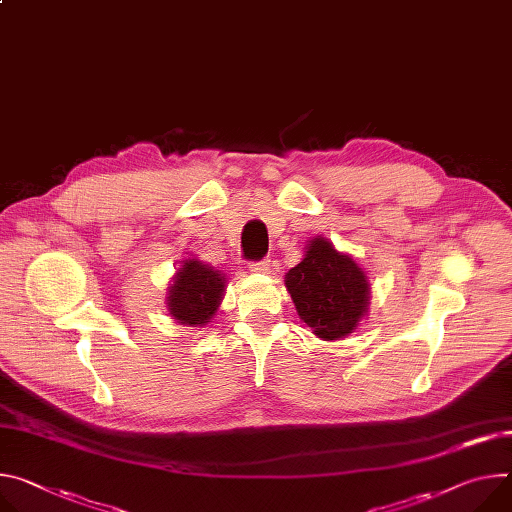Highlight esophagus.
<instances>
[{
  "label": "esophagus",
  "instance_id": "esophagus-1",
  "mask_svg": "<svg viewBox=\"0 0 512 512\" xmlns=\"http://www.w3.org/2000/svg\"><path fill=\"white\" fill-rule=\"evenodd\" d=\"M249 269L255 273H267L269 271V259H261V261H251Z\"/></svg>",
  "mask_w": 512,
  "mask_h": 512
}]
</instances>
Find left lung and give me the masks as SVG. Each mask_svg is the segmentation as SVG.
Listing matches in <instances>:
<instances>
[{"label":"left lung","mask_w":512,"mask_h":512,"mask_svg":"<svg viewBox=\"0 0 512 512\" xmlns=\"http://www.w3.org/2000/svg\"><path fill=\"white\" fill-rule=\"evenodd\" d=\"M286 288L300 318L320 339L349 335L365 312L369 284L361 267L327 239H312L306 257L288 271Z\"/></svg>","instance_id":"obj_1"}]
</instances>
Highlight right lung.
<instances>
[{
  "label": "right lung",
  "mask_w": 512,
  "mask_h": 512,
  "mask_svg": "<svg viewBox=\"0 0 512 512\" xmlns=\"http://www.w3.org/2000/svg\"><path fill=\"white\" fill-rule=\"evenodd\" d=\"M222 290L224 277L218 271L200 261H185L169 290V312L183 324L202 327L216 312Z\"/></svg>",
  "instance_id": "add662e5"
}]
</instances>
